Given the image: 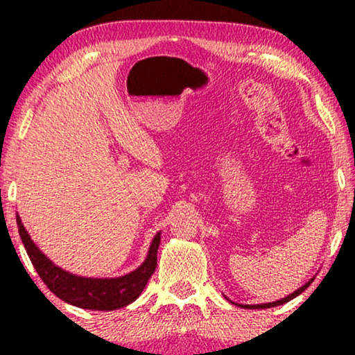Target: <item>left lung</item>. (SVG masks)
<instances>
[{"instance_id": "left-lung-1", "label": "left lung", "mask_w": 355, "mask_h": 355, "mask_svg": "<svg viewBox=\"0 0 355 355\" xmlns=\"http://www.w3.org/2000/svg\"><path fill=\"white\" fill-rule=\"evenodd\" d=\"M312 281H313V278L309 281V283H305L302 288H299L297 291H294L293 294H289L288 297H284V299H281V300H276V302H268V304H259V305H244V304H236L237 307H242V309H270V307H276V305H283V304H286V302H289L291 299H294V297H297L299 294H302L305 289L309 288L310 284H312Z\"/></svg>"}]
</instances>
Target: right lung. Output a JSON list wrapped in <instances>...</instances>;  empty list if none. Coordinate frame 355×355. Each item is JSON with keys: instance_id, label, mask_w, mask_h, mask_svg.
<instances>
[{"instance_id": "1", "label": "right lung", "mask_w": 355, "mask_h": 355, "mask_svg": "<svg viewBox=\"0 0 355 355\" xmlns=\"http://www.w3.org/2000/svg\"><path fill=\"white\" fill-rule=\"evenodd\" d=\"M19 234L31 257L33 268L48 286L53 294L67 304L89 310H116L134 302L142 293L150 276L157 268V252L159 245V232L153 237L148 255L137 270L119 276V278H84L61 270L42 254L33 244L28 232L24 227L21 218L16 215Z\"/></svg>"}]
</instances>
